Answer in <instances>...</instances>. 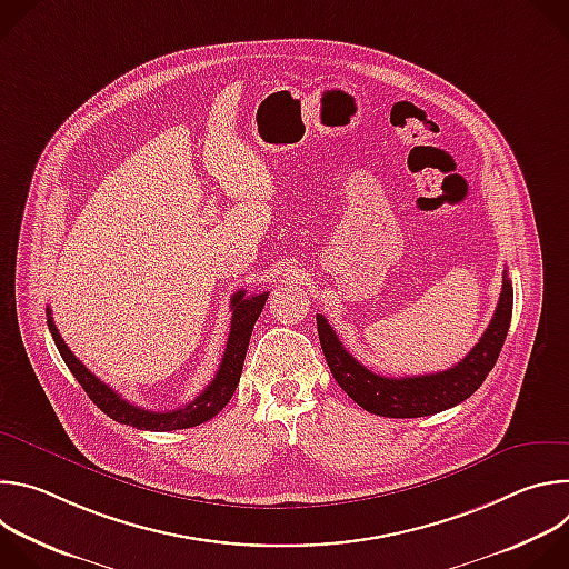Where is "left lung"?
Returning a JSON list of instances; mask_svg holds the SVG:
<instances>
[{
	"label": "left lung",
	"mask_w": 569,
	"mask_h": 569,
	"mask_svg": "<svg viewBox=\"0 0 569 569\" xmlns=\"http://www.w3.org/2000/svg\"><path fill=\"white\" fill-rule=\"evenodd\" d=\"M511 310L513 288L505 270L500 301L489 329L483 331L479 342L461 362L446 371L426 376L385 378L369 371L342 347L340 338L336 336L331 323L323 319V315H317V333L333 378L362 410L387 419H417L455 408V405L479 389V385L498 362L509 333Z\"/></svg>",
	"instance_id": "left-lung-1"
}]
</instances>
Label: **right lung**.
Wrapping results in <instances>:
<instances>
[{"instance_id": "add662e5", "label": "right lung", "mask_w": 569, "mask_h": 569, "mask_svg": "<svg viewBox=\"0 0 569 569\" xmlns=\"http://www.w3.org/2000/svg\"><path fill=\"white\" fill-rule=\"evenodd\" d=\"M266 299H268V292L246 297V290H238L231 297V329H229L227 349H224V356L216 371V378L204 387V391L198 398H193L189 405H184V408L171 410V412H150V410L137 408V405L121 398L112 387H108L101 378H97L83 362H80L71 353V349L64 345L62 336L56 329L49 308H47V312H49L47 321H49L51 338H53L64 365L69 367L73 378L80 382V387L86 389V393L94 400L97 408H101L117 423L132 426L137 430L171 432V430L193 428V426H200V423L213 419L231 400V396L238 387L240 373H242V362H246V353H248V345H250V338L254 331V323L266 306Z\"/></svg>"}]
</instances>
